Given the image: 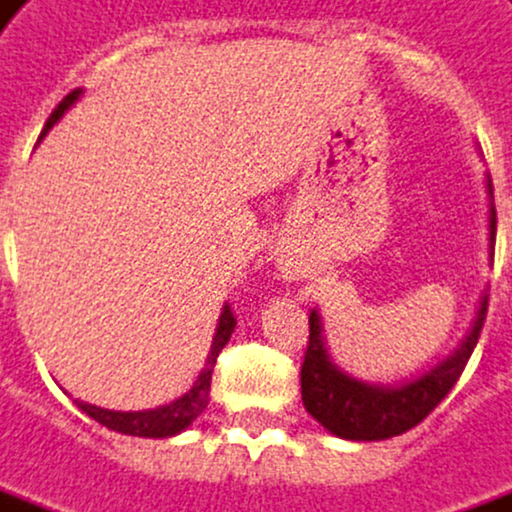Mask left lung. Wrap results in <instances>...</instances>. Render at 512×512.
Instances as JSON below:
<instances>
[{
	"label": "left lung",
	"mask_w": 512,
	"mask_h": 512,
	"mask_svg": "<svg viewBox=\"0 0 512 512\" xmlns=\"http://www.w3.org/2000/svg\"><path fill=\"white\" fill-rule=\"evenodd\" d=\"M491 192V186H488ZM493 197V192H491ZM496 239V209L491 203V242ZM488 312V295L482 298L477 320L468 331L460 348L438 368L429 370L418 382L404 387H376L348 379L334 368L323 351L320 337V317L309 315V343L301 365V396L303 407L312 418L345 440H384L396 438L412 426H418L429 412L438 407L449 390L457 384L460 373L468 365L479 340V331L485 326Z\"/></svg>",
	"instance_id": "left-lung-1"
}]
</instances>
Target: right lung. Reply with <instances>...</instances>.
I'll return each mask as SVG.
<instances>
[{
    "instance_id": "add662e5",
    "label": "right lung",
    "mask_w": 512,
    "mask_h": 512,
    "mask_svg": "<svg viewBox=\"0 0 512 512\" xmlns=\"http://www.w3.org/2000/svg\"><path fill=\"white\" fill-rule=\"evenodd\" d=\"M77 94H80V91H72V94L63 97L61 105H58V108L52 111V116L47 119L41 136H47V130L52 128V125L63 116V111L77 100ZM234 326L236 317L234 312H231V306L225 303V306H222L220 323H217L214 343H211V354L209 359H206V368L197 376L195 387H192L186 396L178 398V401H172L167 407H158V410L144 412H114L102 410V407H91V404H80V410L86 412L88 418H94L97 424L108 426V429H114V432H122V435H133V438H172V435H178V432H183L186 426L195 421L200 412L206 410L211 390V370L217 365V357H220V351L225 348V343L231 340Z\"/></svg>"
}]
</instances>
